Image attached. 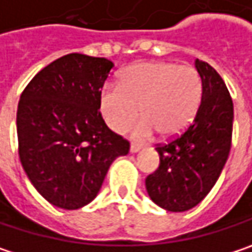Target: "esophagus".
<instances>
[{"label": "esophagus", "mask_w": 252, "mask_h": 252, "mask_svg": "<svg viewBox=\"0 0 252 252\" xmlns=\"http://www.w3.org/2000/svg\"><path fill=\"white\" fill-rule=\"evenodd\" d=\"M139 151H140V146H139V145H136V143H132V145H130V152L136 153L139 152Z\"/></svg>", "instance_id": "obj_1"}]
</instances>
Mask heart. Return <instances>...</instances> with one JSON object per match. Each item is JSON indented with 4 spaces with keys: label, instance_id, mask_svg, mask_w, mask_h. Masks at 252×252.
Masks as SVG:
<instances>
[{
    "label": "heart",
    "instance_id": "obj_1",
    "mask_svg": "<svg viewBox=\"0 0 252 252\" xmlns=\"http://www.w3.org/2000/svg\"><path fill=\"white\" fill-rule=\"evenodd\" d=\"M204 93L201 74L192 65L143 62L125 68L120 84H107L99 97L100 112L113 132H125L136 119L137 137L158 133L160 139L181 136L193 123ZM141 110L139 111L138 109Z\"/></svg>",
    "mask_w": 252,
    "mask_h": 252
}]
</instances>
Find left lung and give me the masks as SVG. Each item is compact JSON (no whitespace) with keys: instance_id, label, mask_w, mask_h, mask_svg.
I'll use <instances>...</instances> for the list:
<instances>
[{"instance_id":"left-lung-1","label":"left lung","mask_w":252,"mask_h":252,"mask_svg":"<svg viewBox=\"0 0 252 252\" xmlns=\"http://www.w3.org/2000/svg\"><path fill=\"white\" fill-rule=\"evenodd\" d=\"M204 93L193 123L178 137L158 145L159 168L146 178L153 202L171 212L196 207L218 181L232 140L234 104L214 67L198 60Z\"/></svg>"}]
</instances>
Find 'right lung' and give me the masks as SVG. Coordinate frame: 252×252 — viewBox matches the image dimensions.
<instances>
[{"label":"right lung","mask_w":252,"mask_h":252,"mask_svg":"<svg viewBox=\"0 0 252 252\" xmlns=\"http://www.w3.org/2000/svg\"><path fill=\"white\" fill-rule=\"evenodd\" d=\"M113 63L71 53L38 71L17 110L20 160L28 179L54 207L79 209L99 193L112 162L130 143L99 112Z\"/></svg>","instance_id":"obj_1"}]
</instances>
